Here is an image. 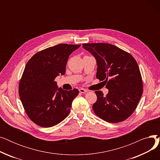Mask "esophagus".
Returning <instances> with one entry per match:
<instances>
[{
  "label": "esophagus",
  "mask_w": 160,
  "mask_h": 160,
  "mask_svg": "<svg viewBox=\"0 0 160 160\" xmlns=\"http://www.w3.org/2000/svg\"><path fill=\"white\" fill-rule=\"evenodd\" d=\"M79 91L82 93H86V92H88V90L86 89H83V88H80L79 89Z\"/></svg>",
  "instance_id": "34e87169"
}]
</instances>
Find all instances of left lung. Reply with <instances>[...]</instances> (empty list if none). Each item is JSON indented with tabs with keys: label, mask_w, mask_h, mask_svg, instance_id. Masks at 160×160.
<instances>
[{
	"label": "left lung",
	"mask_w": 160,
	"mask_h": 160,
	"mask_svg": "<svg viewBox=\"0 0 160 160\" xmlns=\"http://www.w3.org/2000/svg\"><path fill=\"white\" fill-rule=\"evenodd\" d=\"M83 48L95 58L97 78L106 82L108 93L97 91L95 113L104 121H123L135 111L142 93V82L139 66L129 53L108 43H85Z\"/></svg>",
	"instance_id": "8db88e82"
}]
</instances>
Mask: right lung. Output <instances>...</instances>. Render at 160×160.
I'll use <instances>...</instances> for the list:
<instances>
[{"instance_id": "obj_1", "label": "right lung", "mask_w": 160, "mask_h": 160, "mask_svg": "<svg viewBox=\"0 0 160 160\" xmlns=\"http://www.w3.org/2000/svg\"><path fill=\"white\" fill-rule=\"evenodd\" d=\"M80 47L62 43L47 48L33 55L25 66L19 94L25 112L38 126L52 127L69 114L78 90H63L54 80L65 74L69 56Z\"/></svg>"}]
</instances>
